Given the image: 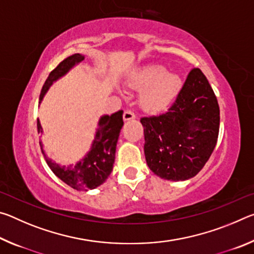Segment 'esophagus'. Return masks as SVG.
Segmentation results:
<instances>
[{
	"label": "esophagus",
	"instance_id": "esophagus-1",
	"mask_svg": "<svg viewBox=\"0 0 254 254\" xmlns=\"http://www.w3.org/2000/svg\"><path fill=\"white\" fill-rule=\"evenodd\" d=\"M135 119V114L133 113L132 111H126L123 114V120L124 121H130V120Z\"/></svg>",
	"mask_w": 254,
	"mask_h": 254
}]
</instances>
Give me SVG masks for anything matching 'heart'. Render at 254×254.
<instances>
[{
	"label": "heart",
	"instance_id": "1",
	"mask_svg": "<svg viewBox=\"0 0 254 254\" xmlns=\"http://www.w3.org/2000/svg\"><path fill=\"white\" fill-rule=\"evenodd\" d=\"M128 88L140 93V106L150 114H158L173 104L183 87L182 77L167 71L162 65H148L135 70L127 79ZM122 94L121 91H119Z\"/></svg>",
	"mask_w": 254,
	"mask_h": 254
}]
</instances>
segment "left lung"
Masks as SVG:
<instances>
[{
	"instance_id": "left-lung-1",
	"label": "left lung",
	"mask_w": 254,
	"mask_h": 254,
	"mask_svg": "<svg viewBox=\"0 0 254 254\" xmlns=\"http://www.w3.org/2000/svg\"><path fill=\"white\" fill-rule=\"evenodd\" d=\"M140 122L150 170L162 179L184 182L203 169L216 145L220 107L207 78L195 68L166 113Z\"/></svg>"
}]
</instances>
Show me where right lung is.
I'll use <instances>...</instances> for the list:
<instances>
[{
	"instance_id": "add662e5",
	"label": "right lung",
	"mask_w": 254,
	"mask_h": 254,
	"mask_svg": "<svg viewBox=\"0 0 254 254\" xmlns=\"http://www.w3.org/2000/svg\"><path fill=\"white\" fill-rule=\"evenodd\" d=\"M85 59V56L75 54L63 60L55 69L50 72L41 89L39 103L41 104L47 92L58 79L67 75L75 66ZM38 133L41 134L44 130L39 119L37 122ZM123 127V111H119L112 115H102L98 120L95 136L92 141V145L87 153L69 166H62L50 159L45 152L44 144L39 140L42 154H44L47 165L57 177L67 184L68 186L76 190H88L101 186L109 178L113 163L115 161V151L120 136V132Z\"/></svg>"
}]
</instances>
